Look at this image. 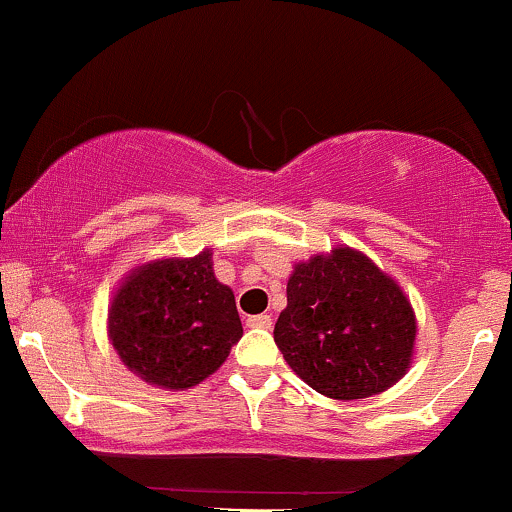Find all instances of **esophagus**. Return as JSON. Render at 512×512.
Returning <instances> with one entry per match:
<instances>
[{
	"instance_id": "1",
	"label": "esophagus",
	"mask_w": 512,
	"mask_h": 512,
	"mask_svg": "<svg viewBox=\"0 0 512 512\" xmlns=\"http://www.w3.org/2000/svg\"><path fill=\"white\" fill-rule=\"evenodd\" d=\"M248 327H255V330H269V327H272V317L252 315V317H248Z\"/></svg>"
}]
</instances>
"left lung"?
<instances>
[{"instance_id": "obj_1", "label": "left lung", "mask_w": 512, "mask_h": 512, "mask_svg": "<svg viewBox=\"0 0 512 512\" xmlns=\"http://www.w3.org/2000/svg\"><path fill=\"white\" fill-rule=\"evenodd\" d=\"M286 301L274 342L320 395H380L411 366L416 317L409 298L363 252L334 248L298 262Z\"/></svg>"}]
</instances>
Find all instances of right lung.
<instances>
[{"label": "right lung", "instance_id": "right-lung-1", "mask_svg": "<svg viewBox=\"0 0 512 512\" xmlns=\"http://www.w3.org/2000/svg\"><path fill=\"white\" fill-rule=\"evenodd\" d=\"M108 334L122 363L146 383L187 390L221 368L243 325L207 248L134 269L110 305Z\"/></svg>", "mask_w": 512, "mask_h": 512}]
</instances>
